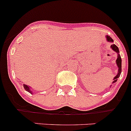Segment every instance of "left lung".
Returning a JSON list of instances; mask_svg holds the SVG:
<instances>
[{
  "mask_svg": "<svg viewBox=\"0 0 131 131\" xmlns=\"http://www.w3.org/2000/svg\"><path fill=\"white\" fill-rule=\"evenodd\" d=\"M106 40H107V42H113V40L112 39V38L108 35H106ZM111 48L113 50V51H115V52L117 54V60L115 61V63H116L117 66V68H118V72L117 74L116 75L115 77H113V81L112 82V84H111L110 87H111L112 85V84H114L115 83H116L117 81V79L120 77V75H121V56L119 54V48L118 47H117L116 45L115 44H113L111 45Z\"/></svg>",
  "mask_w": 131,
  "mask_h": 131,
  "instance_id": "left-lung-1",
  "label": "left lung"
}]
</instances>
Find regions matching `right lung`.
Returning a JSON list of instances; mask_svg holds the SVG:
<instances>
[{"instance_id":"1","label":"right lung","mask_w":131,"mask_h":131,"mask_svg":"<svg viewBox=\"0 0 131 131\" xmlns=\"http://www.w3.org/2000/svg\"><path fill=\"white\" fill-rule=\"evenodd\" d=\"M24 84V89H25V91H27V92H29V93H31V94L33 93V91H31V86H28V85H27L26 84Z\"/></svg>"}]
</instances>
